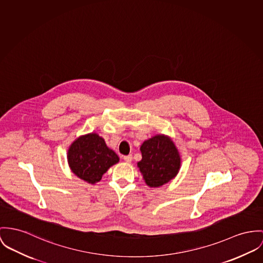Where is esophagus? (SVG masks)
I'll list each match as a JSON object with an SVG mask.
<instances>
[{
	"instance_id": "obj_1",
	"label": "esophagus",
	"mask_w": 263,
	"mask_h": 263,
	"mask_svg": "<svg viewBox=\"0 0 263 263\" xmlns=\"http://www.w3.org/2000/svg\"><path fill=\"white\" fill-rule=\"evenodd\" d=\"M123 159H124V161L130 163V162L132 161V155L131 154L130 155H126V156L123 157Z\"/></svg>"
}]
</instances>
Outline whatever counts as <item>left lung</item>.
<instances>
[{"instance_id":"left-lung-1","label":"left lung","mask_w":263,"mask_h":263,"mask_svg":"<svg viewBox=\"0 0 263 263\" xmlns=\"http://www.w3.org/2000/svg\"><path fill=\"white\" fill-rule=\"evenodd\" d=\"M142 160L138 167L146 184L159 187L176 176L180 168V156L169 138L157 135L146 140L140 148Z\"/></svg>"}]
</instances>
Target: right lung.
<instances>
[{
    "label": "right lung",
    "mask_w": 263,
    "mask_h": 263,
    "mask_svg": "<svg viewBox=\"0 0 263 263\" xmlns=\"http://www.w3.org/2000/svg\"><path fill=\"white\" fill-rule=\"evenodd\" d=\"M118 161V155L95 133L78 138L68 151V162L73 173L91 184L101 180L103 174Z\"/></svg>",
    "instance_id": "right-lung-1"
}]
</instances>
